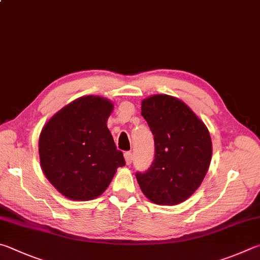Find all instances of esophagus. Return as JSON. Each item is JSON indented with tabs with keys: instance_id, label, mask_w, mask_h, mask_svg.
I'll use <instances>...</instances> for the list:
<instances>
[{
	"instance_id": "obj_1",
	"label": "esophagus",
	"mask_w": 260,
	"mask_h": 260,
	"mask_svg": "<svg viewBox=\"0 0 260 260\" xmlns=\"http://www.w3.org/2000/svg\"><path fill=\"white\" fill-rule=\"evenodd\" d=\"M124 158H125V161L127 165H131L132 164V160H133V154H132L131 151H126L124 153Z\"/></svg>"
}]
</instances>
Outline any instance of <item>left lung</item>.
I'll return each instance as SVG.
<instances>
[{"label":"left lung","mask_w":260,"mask_h":260,"mask_svg":"<svg viewBox=\"0 0 260 260\" xmlns=\"http://www.w3.org/2000/svg\"><path fill=\"white\" fill-rule=\"evenodd\" d=\"M141 110L153 134L154 159L148 171L135 174L139 185L154 204H181L208 172L212 154L209 131L185 103L167 94L144 99Z\"/></svg>","instance_id":"left-lung-1"}]
</instances>
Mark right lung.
I'll use <instances>...</instances> for the list:
<instances>
[{"mask_svg": "<svg viewBox=\"0 0 260 260\" xmlns=\"http://www.w3.org/2000/svg\"><path fill=\"white\" fill-rule=\"evenodd\" d=\"M112 109L108 99L82 96L56 112L41 132L42 171L68 199H95L109 186L117 168L125 166L107 127Z\"/></svg>", "mask_w": 260, "mask_h": 260, "instance_id": "1", "label": "right lung"}]
</instances>
